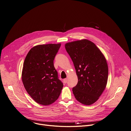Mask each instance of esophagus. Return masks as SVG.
Returning a JSON list of instances; mask_svg holds the SVG:
<instances>
[{
	"label": "esophagus",
	"instance_id": "34e87169",
	"mask_svg": "<svg viewBox=\"0 0 131 131\" xmlns=\"http://www.w3.org/2000/svg\"><path fill=\"white\" fill-rule=\"evenodd\" d=\"M63 81H64V83H66L67 82V79H64Z\"/></svg>",
	"mask_w": 131,
	"mask_h": 131
}]
</instances>
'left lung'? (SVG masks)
I'll use <instances>...</instances> for the list:
<instances>
[{
    "label": "left lung",
    "mask_w": 131,
    "mask_h": 131,
    "mask_svg": "<svg viewBox=\"0 0 131 131\" xmlns=\"http://www.w3.org/2000/svg\"><path fill=\"white\" fill-rule=\"evenodd\" d=\"M78 79L73 94L81 103L90 105L96 102L105 90L108 79L106 60L94 42L81 39L66 43Z\"/></svg>",
    "instance_id": "8db88e82"
}]
</instances>
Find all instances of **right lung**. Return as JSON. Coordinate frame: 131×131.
I'll return each instance as SVG.
<instances>
[{
    "label": "right lung",
    "instance_id": "right-lung-1",
    "mask_svg": "<svg viewBox=\"0 0 131 131\" xmlns=\"http://www.w3.org/2000/svg\"><path fill=\"white\" fill-rule=\"evenodd\" d=\"M61 45L60 43L35 46L24 61L22 81L28 94L38 104L48 105L54 103L62 90L63 84L53 64Z\"/></svg>",
    "mask_w": 131,
    "mask_h": 131
}]
</instances>
